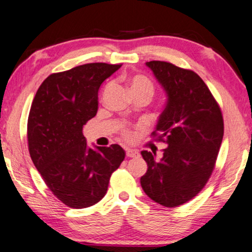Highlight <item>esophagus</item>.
Instances as JSON below:
<instances>
[{
    "label": "esophagus",
    "mask_w": 252,
    "mask_h": 252,
    "mask_svg": "<svg viewBox=\"0 0 252 252\" xmlns=\"http://www.w3.org/2000/svg\"><path fill=\"white\" fill-rule=\"evenodd\" d=\"M126 154L127 157H138V156H139L138 150H136V149L126 148Z\"/></svg>",
    "instance_id": "34e87169"
}]
</instances>
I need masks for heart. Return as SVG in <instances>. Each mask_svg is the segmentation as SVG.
Listing matches in <instances>:
<instances>
[{"instance_id":"1","label":"heart","mask_w":252,"mask_h":252,"mask_svg":"<svg viewBox=\"0 0 252 252\" xmlns=\"http://www.w3.org/2000/svg\"><path fill=\"white\" fill-rule=\"evenodd\" d=\"M130 87L132 92H144L152 97L154 94V85L152 81L144 76H136L131 79ZM126 137H130V133L126 132Z\"/></svg>"}]
</instances>
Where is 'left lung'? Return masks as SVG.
Wrapping results in <instances>:
<instances>
[{"label":"left lung","mask_w":252,"mask_h":252,"mask_svg":"<svg viewBox=\"0 0 252 252\" xmlns=\"http://www.w3.org/2000/svg\"><path fill=\"white\" fill-rule=\"evenodd\" d=\"M167 100L153 136L167 145L163 157L142 150L148 170L145 193L165 207L189 201L207 183L224 134L222 112L202 79L191 70L163 61L146 62Z\"/></svg>","instance_id":"obj_1"}]
</instances>
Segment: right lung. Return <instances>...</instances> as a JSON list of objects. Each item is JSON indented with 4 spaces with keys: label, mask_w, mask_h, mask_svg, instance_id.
I'll return each mask as SVG.
<instances>
[{
    "label": "right lung",
    "mask_w": 252,
    "mask_h": 252,
    "mask_svg": "<svg viewBox=\"0 0 252 252\" xmlns=\"http://www.w3.org/2000/svg\"><path fill=\"white\" fill-rule=\"evenodd\" d=\"M120 67L88 63L51 74L30 107V157L48 189L71 208L97 204L125 159L121 146L90 148L82 134V127L97 113L100 85Z\"/></svg>",
    "instance_id": "1"
}]
</instances>
